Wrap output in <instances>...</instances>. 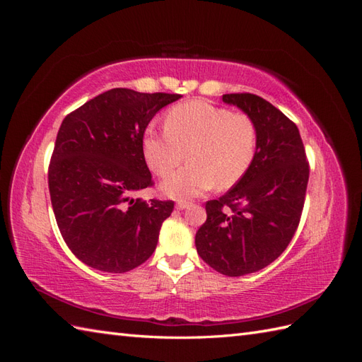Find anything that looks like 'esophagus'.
<instances>
[{"instance_id": "obj_1", "label": "esophagus", "mask_w": 362, "mask_h": 362, "mask_svg": "<svg viewBox=\"0 0 362 362\" xmlns=\"http://www.w3.org/2000/svg\"><path fill=\"white\" fill-rule=\"evenodd\" d=\"M190 206V202H185V201H178L177 202V208L178 210H185V208Z\"/></svg>"}]
</instances>
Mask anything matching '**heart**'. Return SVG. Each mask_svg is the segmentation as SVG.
<instances>
[{
    "mask_svg": "<svg viewBox=\"0 0 362 362\" xmlns=\"http://www.w3.org/2000/svg\"><path fill=\"white\" fill-rule=\"evenodd\" d=\"M257 128L245 113H231L206 101L173 107L166 128H148L144 154L158 177L177 169L189 157V166L163 181L161 192L173 199H192L210 190L228 189L243 177L254 160Z\"/></svg>",
    "mask_w": 362,
    "mask_h": 362,
    "instance_id": "heart-1",
    "label": "heart"
}]
</instances>
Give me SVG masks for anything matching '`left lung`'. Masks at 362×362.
<instances>
[{
  "mask_svg": "<svg viewBox=\"0 0 362 362\" xmlns=\"http://www.w3.org/2000/svg\"><path fill=\"white\" fill-rule=\"evenodd\" d=\"M257 128L249 169L231 190L205 204L206 221L194 237L208 266L243 276L275 261L298 229L310 168L299 129L269 101L252 93L223 95Z\"/></svg>",
  "mask_w": 362,
  "mask_h": 362,
  "instance_id": "8db88e82",
  "label": "left lung"
}]
</instances>
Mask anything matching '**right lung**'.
I'll return each instance as SVG.
<instances>
[{
	"instance_id": "obj_1",
	"label": "right lung",
	"mask_w": 362,
	"mask_h": 362,
	"mask_svg": "<svg viewBox=\"0 0 362 362\" xmlns=\"http://www.w3.org/2000/svg\"><path fill=\"white\" fill-rule=\"evenodd\" d=\"M180 98L112 89L63 119L48 170L51 204L63 240L89 267L125 273L156 250L173 202L133 194L152 184L145 129Z\"/></svg>"
}]
</instances>
